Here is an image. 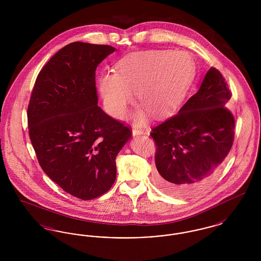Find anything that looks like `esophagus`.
Returning <instances> with one entry per match:
<instances>
[{
    "instance_id": "34e87169",
    "label": "esophagus",
    "mask_w": 261,
    "mask_h": 261,
    "mask_svg": "<svg viewBox=\"0 0 261 261\" xmlns=\"http://www.w3.org/2000/svg\"><path fill=\"white\" fill-rule=\"evenodd\" d=\"M132 135L133 136H139V135H145V131L141 130V129H136V128H133L132 130Z\"/></svg>"
}]
</instances>
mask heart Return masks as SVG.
<instances>
[{
    "label": "heart",
    "mask_w": 261,
    "mask_h": 261,
    "mask_svg": "<svg viewBox=\"0 0 261 261\" xmlns=\"http://www.w3.org/2000/svg\"><path fill=\"white\" fill-rule=\"evenodd\" d=\"M193 69L191 58L183 51L152 50L134 53L116 63L115 72H103L98 88L105 107L113 117L121 119L136 92L143 109L154 118L174 112L181 103Z\"/></svg>",
    "instance_id": "obj_1"
}]
</instances>
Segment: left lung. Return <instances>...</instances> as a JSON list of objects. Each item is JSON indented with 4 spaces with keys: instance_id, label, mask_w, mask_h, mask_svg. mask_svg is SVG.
I'll use <instances>...</instances> for the list:
<instances>
[{
    "instance_id": "obj_1",
    "label": "left lung",
    "mask_w": 261,
    "mask_h": 261,
    "mask_svg": "<svg viewBox=\"0 0 261 261\" xmlns=\"http://www.w3.org/2000/svg\"><path fill=\"white\" fill-rule=\"evenodd\" d=\"M230 98L223 76L211 67L179 112L151 129L153 182L165 194L196 196L215 179L234 141V116L225 108Z\"/></svg>"
}]
</instances>
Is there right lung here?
Returning a JSON list of instances; mask_svg holds the SVG:
<instances>
[{"instance_id":"add662e5","label":"right lung","mask_w":261,"mask_h":261,"mask_svg":"<svg viewBox=\"0 0 261 261\" xmlns=\"http://www.w3.org/2000/svg\"><path fill=\"white\" fill-rule=\"evenodd\" d=\"M115 48L73 42L38 75L27 110L29 136L44 172L78 199L112 188L115 159L131 130L98 106L96 69Z\"/></svg>"}]
</instances>
